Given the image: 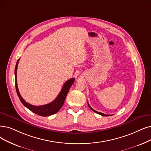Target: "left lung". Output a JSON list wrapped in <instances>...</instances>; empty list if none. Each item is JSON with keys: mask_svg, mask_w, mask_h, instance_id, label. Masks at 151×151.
<instances>
[{"mask_svg": "<svg viewBox=\"0 0 151 151\" xmlns=\"http://www.w3.org/2000/svg\"><path fill=\"white\" fill-rule=\"evenodd\" d=\"M88 106H89V108H90V109H91L92 110H93L95 113H97V114H100V115H101V116H109L108 115V114H104V113H100V112H98V111H95V110H94L93 108L90 106V105H89V104H88Z\"/></svg>", "mask_w": 151, "mask_h": 151, "instance_id": "obj_1", "label": "left lung"}]
</instances>
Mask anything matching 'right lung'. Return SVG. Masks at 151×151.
<instances>
[{"label":"right lung","mask_w":151,"mask_h":151,"mask_svg":"<svg viewBox=\"0 0 151 151\" xmlns=\"http://www.w3.org/2000/svg\"><path fill=\"white\" fill-rule=\"evenodd\" d=\"M19 60L20 59H18V61L16 63L15 69V88H16V91H17V95L19 96V98L22 103L23 104V105L25 107H27L30 111H32V112L37 114L38 115L41 116H50V115H52V114L56 113L62 108L69 90L71 86L74 82V81H75L74 78H72V79H70L69 80L67 81L64 83L61 91L60 92V93H59L57 97L55 99V100H53L52 102H51V103L44 105H41V106L32 105L31 104L27 103V102L25 101V100L22 97V96L20 94L19 88H18L17 82V66H18V64H19Z\"/></svg>","instance_id":"right-lung-1"}]
</instances>
